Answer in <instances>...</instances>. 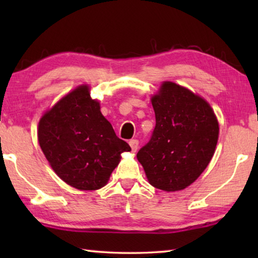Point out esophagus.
Instances as JSON below:
<instances>
[{"label": "esophagus", "instance_id": "obj_1", "mask_svg": "<svg viewBox=\"0 0 258 258\" xmlns=\"http://www.w3.org/2000/svg\"><path fill=\"white\" fill-rule=\"evenodd\" d=\"M128 143H130L131 148H132V151H137L138 150V148H139V141H138V140L133 139V140H131Z\"/></svg>", "mask_w": 258, "mask_h": 258}]
</instances>
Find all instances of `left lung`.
<instances>
[{
  "label": "left lung",
  "instance_id": "left-lung-1",
  "mask_svg": "<svg viewBox=\"0 0 258 258\" xmlns=\"http://www.w3.org/2000/svg\"><path fill=\"white\" fill-rule=\"evenodd\" d=\"M151 102L156 126L138 160L152 186L183 190L200 176L215 152L216 116L203 98L172 82L163 83Z\"/></svg>",
  "mask_w": 258,
  "mask_h": 258
}]
</instances>
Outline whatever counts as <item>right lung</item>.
Wrapping results in <instances>:
<instances>
[{"mask_svg":"<svg viewBox=\"0 0 258 258\" xmlns=\"http://www.w3.org/2000/svg\"><path fill=\"white\" fill-rule=\"evenodd\" d=\"M37 137L56 175L80 190L106 185L121 152L131 150L102 116L86 85L68 93L42 117Z\"/></svg>","mask_w":258,"mask_h":258,"instance_id":"obj_1","label":"right lung"}]
</instances>
